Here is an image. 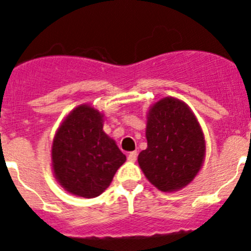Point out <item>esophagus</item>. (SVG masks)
Returning <instances> with one entry per match:
<instances>
[{
	"instance_id": "esophagus-1",
	"label": "esophagus",
	"mask_w": 251,
	"mask_h": 251,
	"mask_svg": "<svg viewBox=\"0 0 251 251\" xmlns=\"http://www.w3.org/2000/svg\"><path fill=\"white\" fill-rule=\"evenodd\" d=\"M136 158H138V153H136L135 151L130 152V153L128 154V161L129 162H135Z\"/></svg>"
}]
</instances>
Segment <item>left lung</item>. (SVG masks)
Here are the masks:
<instances>
[{
	"instance_id": "1",
	"label": "left lung",
	"mask_w": 251,
	"mask_h": 251,
	"mask_svg": "<svg viewBox=\"0 0 251 251\" xmlns=\"http://www.w3.org/2000/svg\"><path fill=\"white\" fill-rule=\"evenodd\" d=\"M147 149L138 156L141 170L154 187L174 192L197 176L205 158V139L197 117L186 102L165 97L146 115Z\"/></svg>"
}]
</instances>
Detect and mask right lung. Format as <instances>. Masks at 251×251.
<instances>
[{
	"label": "right lung",
	"mask_w": 251,
	"mask_h": 251,
	"mask_svg": "<svg viewBox=\"0 0 251 251\" xmlns=\"http://www.w3.org/2000/svg\"><path fill=\"white\" fill-rule=\"evenodd\" d=\"M104 113L81 104L65 116L51 144V170L71 195L94 198L112 182L126 156L104 131Z\"/></svg>",
	"instance_id": "obj_1"
}]
</instances>
